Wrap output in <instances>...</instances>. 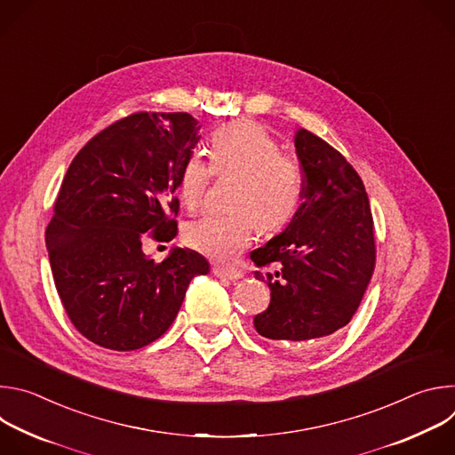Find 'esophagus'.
<instances>
[{
    "mask_svg": "<svg viewBox=\"0 0 455 455\" xmlns=\"http://www.w3.org/2000/svg\"><path fill=\"white\" fill-rule=\"evenodd\" d=\"M214 275L220 279H228V281H237L243 277V272L237 268H225V267H214Z\"/></svg>",
    "mask_w": 455,
    "mask_h": 455,
    "instance_id": "obj_1",
    "label": "esophagus"
}]
</instances>
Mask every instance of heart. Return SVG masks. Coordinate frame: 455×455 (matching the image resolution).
<instances>
[{
  "label": "heart",
  "instance_id": "1",
  "mask_svg": "<svg viewBox=\"0 0 455 455\" xmlns=\"http://www.w3.org/2000/svg\"><path fill=\"white\" fill-rule=\"evenodd\" d=\"M211 164L190 155L180 171L178 192L188 211L202 207L212 174H235L225 214L194 221L185 230L190 248L218 263H232L251 243L257 227L275 232L297 214L304 196L300 162L283 153L263 125L234 122L218 127L209 144Z\"/></svg>",
  "mask_w": 455,
  "mask_h": 455
}]
</instances>
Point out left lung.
<instances>
[{
  "mask_svg": "<svg viewBox=\"0 0 455 455\" xmlns=\"http://www.w3.org/2000/svg\"><path fill=\"white\" fill-rule=\"evenodd\" d=\"M304 172L302 204L290 225L250 253L270 306L255 315L257 333L279 344L318 342L356 313L376 263L374 223L362 178L326 140L295 133Z\"/></svg>",
  "mask_w": 455,
  "mask_h": 455,
  "instance_id": "1",
  "label": "left lung"
}]
</instances>
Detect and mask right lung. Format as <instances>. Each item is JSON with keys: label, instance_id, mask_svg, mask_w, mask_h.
Returning <instances> with one entry per match:
<instances>
[{"label": "right lung", "instance_id": "obj_1", "mask_svg": "<svg viewBox=\"0 0 455 455\" xmlns=\"http://www.w3.org/2000/svg\"><path fill=\"white\" fill-rule=\"evenodd\" d=\"M188 113H133L108 125L72 160L46 228L53 283L76 330L113 351L160 339L207 259L174 248L156 263L142 243L171 241L183 162L200 140Z\"/></svg>", "mask_w": 455, "mask_h": 455}]
</instances>
